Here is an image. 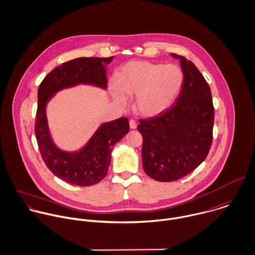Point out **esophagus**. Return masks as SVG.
Segmentation results:
<instances>
[{"instance_id": "1", "label": "esophagus", "mask_w": 255, "mask_h": 255, "mask_svg": "<svg viewBox=\"0 0 255 255\" xmlns=\"http://www.w3.org/2000/svg\"><path fill=\"white\" fill-rule=\"evenodd\" d=\"M129 125H130V128H131V129H136V128H137V123H136L135 120H133V119H131V120L129 121Z\"/></svg>"}]
</instances>
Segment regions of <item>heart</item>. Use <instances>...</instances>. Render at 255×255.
Returning a JSON list of instances; mask_svg holds the SVG:
<instances>
[{"label":"heart","mask_w":255,"mask_h":255,"mask_svg":"<svg viewBox=\"0 0 255 255\" xmlns=\"http://www.w3.org/2000/svg\"><path fill=\"white\" fill-rule=\"evenodd\" d=\"M183 73L175 64L130 61L117 73V83H111V93L121 105L134 97L137 114L152 117L166 110L177 97Z\"/></svg>","instance_id":"heart-1"}]
</instances>
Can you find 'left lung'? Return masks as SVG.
Returning a JSON list of instances; mask_svg holds the SVG:
<instances>
[{"label":"left lung","mask_w":255,"mask_h":255,"mask_svg":"<svg viewBox=\"0 0 255 255\" xmlns=\"http://www.w3.org/2000/svg\"><path fill=\"white\" fill-rule=\"evenodd\" d=\"M184 74L175 103L160 114L139 120L145 173L159 182H174L207 158L213 143L215 108L211 88L196 65L182 55Z\"/></svg>","instance_id":"obj_1"}]
</instances>
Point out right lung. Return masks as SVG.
<instances>
[{
	"instance_id": "obj_1",
	"label": "right lung",
	"mask_w": 255,
	"mask_h": 255,
	"mask_svg": "<svg viewBox=\"0 0 255 255\" xmlns=\"http://www.w3.org/2000/svg\"><path fill=\"white\" fill-rule=\"evenodd\" d=\"M110 57H79L55 67L41 81L37 90L34 134L39 153L49 171L74 186H92L107 175L113 146L129 131V121L121 117L99 127L89 142L78 152L59 150L52 142L46 122L45 105L58 90L79 83L107 86L106 66Z\"/></svg>"
}]
</instances>
